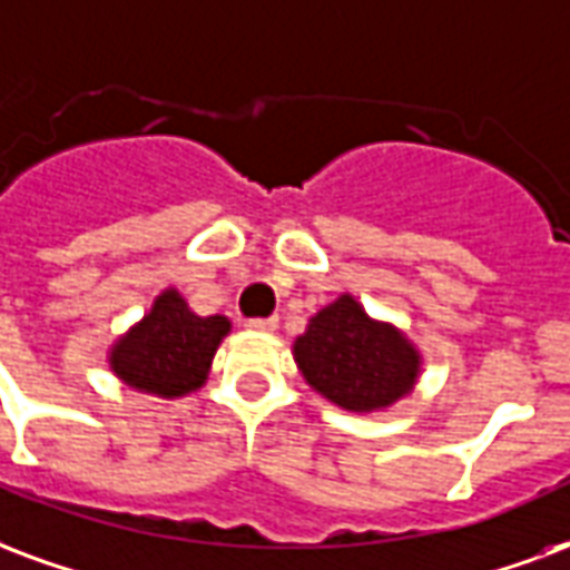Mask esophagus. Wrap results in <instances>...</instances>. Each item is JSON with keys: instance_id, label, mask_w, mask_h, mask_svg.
Here are the masks:
<instances>
[{"instance_id": "34e87169", "label": "esophagus", "mask_w": 570, "mask_h": 570, "mask_svg": "<svg viewBox=\"0 0 570 570\" xmlns=\"http://www.w3.org/2000/svg\"><path fill=\"white\" fill-rule=\"evenodd\" d=\"M247 328H253V332H274V328H277V317L247 320Z\"/></svg>"}]
</instances>
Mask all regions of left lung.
<instances>
[{
    "instance_id": "obj_1",
    "label": "left lung",
    "mask_w": 570,
    "mask_h": 570,
    "mask_svg": "<svg viewBox=\"0 0 570 570\" xmlns=\"http://www.w3.org/2000/svg\"><path fill=\"white\" fill-rule=\"evenodd\" d=\"M293 360L311 390L350 414H374L402 402L423 371L414 341L386 320L368 317L350 293L307 320Z\"/></svg>"
}]
</instances>
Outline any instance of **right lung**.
<instances>
[{"label":"right lung","instance_id":"add662e5","mask_svg":"<svg viewBox=\"0 0 570 570\" xmlns=\"http://www.w3.org/2000/svg\"><path fill=\"white\" fill-rule=\"evenodd\" d=\"M229 317H199L175 286L163 289L135 326L108 350L111 371L138 392L180 399L205 386L214 353L229 335Z\"/></svg>","mask_w":570,"mask_h":570}]
</instances>
